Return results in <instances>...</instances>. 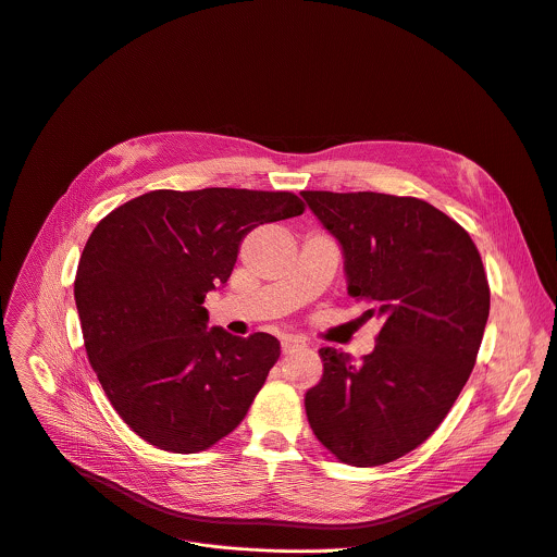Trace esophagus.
I'll return each instance as SVG.
<instances>
[{
    "instance_id": "1",
    "label": "esophagus",
    "mask_w": 557,
    "mask_h": 557,
    "mask_svg": "<svg viewBox=\"0 0 557 557\" xmlns=\"http://www.w3.org/2000/svg\"><path fill=\"white\" fill-rule=\"evenodd\" d=\"M306 347V341L304 338H297V336H288L282 341V351L284 354H293L297 349H304Z\"/></svg>"
}]
</instances>
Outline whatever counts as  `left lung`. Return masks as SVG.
Segmentation results:
<instances>
[{
    "label": "left lung",
    "mask_w": 557,
    "mask_h": 557,
    "mask_svg": "<svg viewBox=\"0 0 557 557\" xmlns=\"http://www.w3.org/2000/svg\"><path fill=\"white\" fill-rule=\"evenodd\" d=\"M336 238L347 295L381 319L372 354L321 347L306 394L317 440L343 463H389L444 422L481 347L490 286L468 232L426 201L379 193H301Z\"/></svg>",
    "instance_id": "8db88e82"
}]
</instances>
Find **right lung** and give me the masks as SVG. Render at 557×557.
<instances>
[{"mask_svg": "<svg viewBox=\"0 0 557 557\" xmlns=\"http://www.w3.org/2000/svg\"><path fill=\"white\" fill-rule=\"evenodd\" d=\"M299 214L290 193L154 190L96 225L74 282L85 349L144 442L190 455L245 420L280 341L210 327L203 301L227 284L251 230Z\"/></svg>", "mask_w": 557, "mask_h": 557, "instance_id": "1", "label": "right lung"}]
</instances>
